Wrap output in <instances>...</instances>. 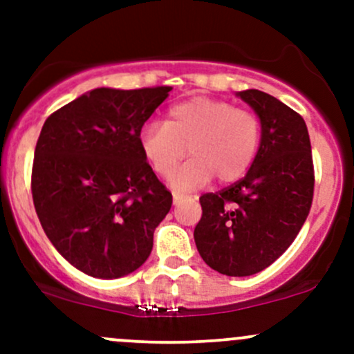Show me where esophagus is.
Returning <instances> with one entry per match:
<instances>
[{
  "instance_id": "1",
  "label": "esophagus",
  "mask_w": 354,
  "mask_h": 354,
  "mask_svg": "<svg viewBox=\"0 0 354 354\" xmlns=\"http://www.w3.org/2000/svg\"><path fill=\"white\" fill-rule=\"evenodd\" d=\"M185 195L183 194H178V192H174L173 194V202H174V205H178V203L181 202V198H183Z\"/></svg>"
}]
</instances>
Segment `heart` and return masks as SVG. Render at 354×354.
I'll return each mask as SVG.
<instances>
[{"mask_svg":"<svg viewBox=\"0 0 354 354\" xmlns=\"http://www.w3.org/2000/svg\"><path fill=\"white\" fill-rule=\"evenodd\" d=\"M262 142V123L255 113L231 102L192 97L171 106L164 123L142 128L138 145L159 176L173 174L185 156L192 159L174 174L180 190L202 187L212 176L233 183L252 166Z\"/></svg>","mask_w":354,"mask_h":354,"instance_id":"b5f03b06","label":"heart"}]
</instances>
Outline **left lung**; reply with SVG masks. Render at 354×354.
I'll list each match as a JSON object with an SVG mask.
<instances>
[{
    "mask_svg": "<svg viewBox=\"0 0 354 354\" xmlns=\"http://www.w3.org/2000/svg\"><path fill=\"white\" fill-rule=\"evenodd\" d=\"M262 123V142L240 181L200 197L195 245L210 269L231 277L260 272L298 236L313 200V160L305 120L257 88L238 92Z\"/></svg>",
    "mask_w": 354,
    "mask_h": 354,
    "instance_id": "left-lung-1",
    "label": "left lung"
}]
</instances>
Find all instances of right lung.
<instances>
[{
    "label": "right lung",
    "instance_id": "right-lung-1",
    "mask_svg": "<svg viewBox=\"0 0 354 354\" xmlns=\"http://www.w3.org/2000/svg\"><path fill=\"white\" fill-rule=\"evenodd\" d=\"M169 91L94 88L42 127L32 166L35 212L55 248L87 276L118 279L151 255L173 195L138 137Z\"/></svg>",
    "mask_w": 354,
    "mask_h": 354
}]
</instances>
